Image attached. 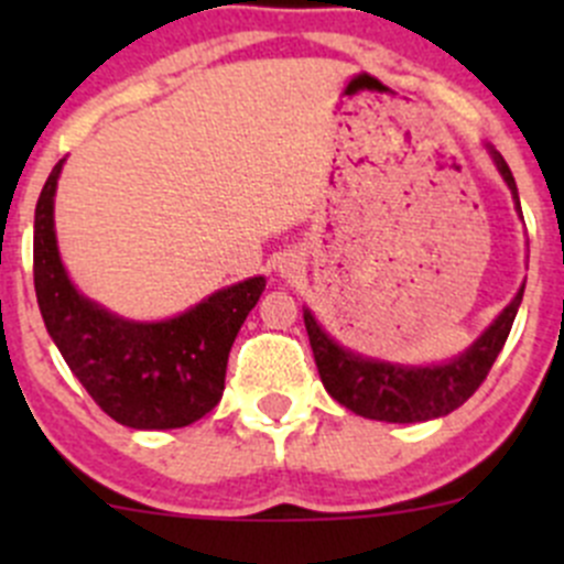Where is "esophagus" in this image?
<instances>
[{
    "instance_id": "34e87169",
    "label": "esophagus",
    "mask_w": 564,
    "mask_h": 564,
    "mask_svg": "<svg viewBox=\"0 0 564 564\" xmlns=\"http://www.w3.org/2000/svg\"><path fill=\"white\" fill-rule=\"evenodd\" d=\"M294 267H297V259H294V256H289V259L281 261V272H292Z\"/></svg>"
}]
</instances>
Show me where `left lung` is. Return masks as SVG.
<instances>
[{"label":"left lung","instance_id":"1","mask_svg":"<svg viewBox=\"0 0 564 564\" xmlns=\"http://www.w3.org/2000/svg\"><path fill=\"white\" fill-rule=\"evenodd\" d=\"M488 155L502 180L508 182L516 209L521 213L513 172L494 147H488ZM521 297H524V286L510 300V305H505L502 314L482 329V335L469 349L440 366H398V362H384L377 357H362L329 338L308 308L303 311V318L324 390L340 406L351 409L360 417L384 420V423H425V420L451 414L480 388L508 340Z\"/></svg>","mask_w":564,"mask_h":564}]
</instances>
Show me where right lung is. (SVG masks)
Here are the masks:
<instances>
[{
  "label": "right lung",
  "mask_w": 564,
  "mask_h": 564,
  "mask_svg": "<svg viewBox=\"0 0 564 564\" xmlns=\"http://www.w3.org/2000/svg\"><path fill=\"white\" fill-rule=\"evenodd\" d=\"M59 161L35 207V292L45 329L93 401L117 423L139 431L182 429L224 395L226 362L264 275L218 289L163 322H130L84 297L67 278L54 231Z\"/></svg>",
  "instance_id": "add662e5"
}]
</instances>
